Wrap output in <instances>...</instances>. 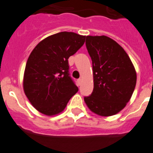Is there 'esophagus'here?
Segmentation results:
<instances>
[{
	"instance_id": "1",
	"label": "esophagus",
	"mask_w": 153,
	"mask_h": 153,
	"mask_svg": "<svg viewBox=\"0 0 153 153\" xmlns=\"http://www.w3.org/2000/svg\"><path fill=\"white\" fill-rule=\"evenodd\" d=\"M82 78H79V79H78V85H81V84H82Z\"/></svg>"
}]
</instances>
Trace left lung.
I'll return each mask as SVG.
<instances>
[{
  "label": "left lung",
  "instance_id": "1",
  "mask_svg": "<svg viewBox=\"0 0 153 153\" xmlns=\"http://www.w3.org/2000/svg\"><path fill=\"white\" fill-rule=\"evenodd\" d=\"M88 52L92 61L94 88L84 100L101 116H111L125 108L136 85V72L129 57L114 40L87 36Z\"/></svg>",
  "mask_w": 153,
  "mask_h": 153
}]
</instances>
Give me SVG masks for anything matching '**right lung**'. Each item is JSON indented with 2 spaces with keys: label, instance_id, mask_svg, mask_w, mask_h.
<instances>
[{
  "label": "right lung",
  "instance_id": "right-lung-1",
  "mask_svg": "<svg viewBox=\"0 0 153 153\" xmlns=\"http://www.w3.org/2000/svg\"><path fill=\"white\" fill-rule=\"evenodd\" d=\"M85 36L57 33L38 44L27 59L24 90L34 108L47 115L60 113L78 91L69 74V57L84 45Z\"/></svg>",
  "mask_w": 153,
  "mask_h": 153
}]
</instances>
